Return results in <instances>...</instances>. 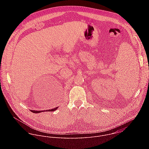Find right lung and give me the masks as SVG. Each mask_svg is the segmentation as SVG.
<instances>
[{"label": "right lung", "mask_w": 149, "mask_h": 149, "mask_svg": "<svg viewBox=\"0 0 149 149\" xmlns=\"http://www.w3.org/2000/svg\"><path fill=\"white\" fill-rule=\"evenodd\" d=\"M58 108V107L54 108L53 109H48V110H43V111H37V110H31V111L33 113H40L41 112H45V111H54L55 110L57 109V108Z\"/></svg>", "instance_id": "add662e5"}]
</instances>
